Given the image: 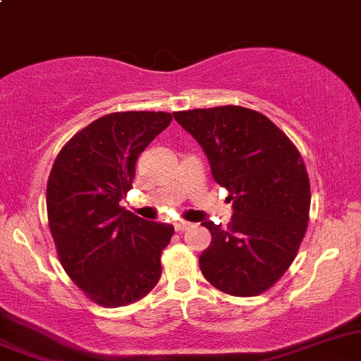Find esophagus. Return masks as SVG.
Listing matches in <instances>:
<instances>
[{
    "label": "esophagus",
    "instance_id": "1",
    "mask_svg": "<svg viewBox=\"0 0 361 361\" xmlns=\"http://www.w3.org/2000/svg\"><path fill=\"white\" fill-rule=\"evenodd\" d=\"M191 226H193V223H190V221H183V219H180V221L175 223V230H177V232H184V230L191 228Z\"/></svg>",
    "mask_w": 361,
    "mask_h": 361
}]
</instances>
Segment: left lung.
<instances>
[{"label": "left lung", "mask_w": 361, "mask_h": 361, "mask_svg": "<svg viewBox=\"0 0 361 361\" xmlns=\"http://www.w3.org/2000/svg\"><path fill=\"white\" fill-rule=\"evenodd\" d=\"M200 143L234 216L200 255L205 280L230 296H259L289 269L305 238L310 180L294 143L266 115L243 106L175 111Z\"/></svg>", "instance_id": "1"}]
</instances>
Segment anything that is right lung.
<instances>
[{
  "mask_svg": "<svg viewBox=\"0 0 361 361\" xmlns=\"http://www.w3.org/2000/svg\"><path fill=\"white\" fill-rule=\"evenodd\" d=\"M171 122L164 111L109 113L75 133L47 180V219L58 257L88 300L106 308L142 300L159 281L173 226L120 207L135 164Z\"/></svg>",
  "mask_w": 361,
  "mask_h": 361,
  "instance_id": "obj_1",
  "label": "right lung"
}]
</instances>
